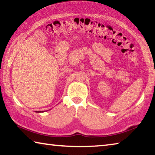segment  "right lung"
<instances>
[{"label":"right lung","mask_w":155,"mask_h":155,"mask_svg":"<svg viewBox=\"0 0 155 155\" xmlns=\"http://www.w3.org/2000/svg\"><path fill=\"white\" fill-rule=\"evenodd\" d=\"M37 113H43V112H44V111H36Z\"/></svg>","instance_id":"obj_1"}]
</instances>
